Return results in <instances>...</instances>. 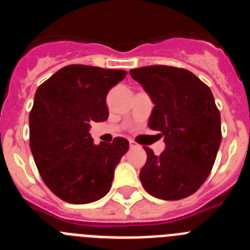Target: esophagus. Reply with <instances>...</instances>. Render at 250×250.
<instances>
[{
  "label": "esophagus",
  "mask_w": 250,
  "mask_h": 250,
  "mask_svg": "<svg viewBox=\"0 0 250 250\" xmlns=\"http://www.w3.org/2000/svg\"><path fill=\"white\" fill-rule=\"evenodd\" d=\"M129 143H130V147H136V146H138V144H136L135 141H132V140H130V141H129Z\"/></svg>",
  "instance_id": "obj_1"
}]
</instances>
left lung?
I'll use <instances>...</instances> for the list:
<instances>
[{"label":"left lung","instance_id":"1","mask_svg":"<svg viewBox=\"0 0 250 250\" xmlns=\"http://www.w3.org/2000/svg\"><path fill=\"white\" fill-rule=\"evenodd\" d=\"M154 104L149 127L164 136L165 150L155 155L145 147L140 170L145 190L163 200H179L203 185L222 141L220 112L210 89L193 72L173 66L130 70Z\"/></svg>","mask_w":250,"mask_h":250}]
</instances>
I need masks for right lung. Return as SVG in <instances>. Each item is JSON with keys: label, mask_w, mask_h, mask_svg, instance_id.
<instances>
[{"label": "right lung", "mask_w": 250, "mask_h": 250, "mask_svg": "<svg viewBox=\"0 0 250 250\" xmlns=\"http://www.w3.org/2000/svg\"><path fill=\"white\" fill-rule=\"evenodd\" d=\"M126 75L68 65L37 89L30 112V147L39 173L55 195L71 204L96 202L109 193L129 141L94 144L91 123L109 118L106 95Z\"/></svg>", "instance_id": "1"}]
</instances>
